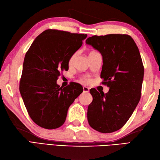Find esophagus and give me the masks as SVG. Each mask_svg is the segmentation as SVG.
<instances>
[{"label":"esophagus","mask_w":160,"mask_h":160,"mask_svg":"<svg viewBox=\"0 0 160 160\" xmlns=\"http://www.w3.org/2000/svg\"><path fill=\"white\" fill-rule=\"evenodd\" d=\"M83 92L84 93L89 92V88H88L87 87H83Z\"/></svg>","instance_id":"1"}]
</instances>
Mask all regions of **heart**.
Masks as SVG:
<instances>
[{
  "label": "heart",
  "instance_id": "heart-1",
  "mask_svg": "<svg viewBox=\"0 0 160 160\" xmlns=\"http://www.w3.org/2000/svg\"><path fill=\"white\" fill-rule=\"evenodd\" d=\"M75 57H76V53L73 54V55L71 56V58H69V64H71L73 63ZM81 81H82V82H89L90 81V79L88 76H85V77H83V78H81Z\"/></svg>",
  "mask_w": 160,
  "mask_h": 160
}]
</instances>
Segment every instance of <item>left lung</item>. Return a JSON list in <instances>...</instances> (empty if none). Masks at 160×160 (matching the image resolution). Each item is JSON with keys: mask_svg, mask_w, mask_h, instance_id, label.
Wrapping results in <instances>:
<instances>
[{"mask_svg": "<svg viewBox=\"0 0 160 160\" xmlns=\"http://www.w3.org/2000/svg\"><path fill=\"white\" fill-rule=\"evenodd\" d=\"M102 56L100 78L108 92L91 89L93 101L87 110L91 128L103 133L120 129L140 100L144 66L138 47L127 34L93 36L86 40Z\"/></svg>", "mask_w": 160, "mask_h": 160, "instance_id": "1", "label": "left lung"}]
</instances>
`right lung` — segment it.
<instances>
[{"label":"right lung","instance_id":"obj_1","mask_svg":"<svg viewBox=\"0 0 160 160\" xmlns=\"http://www.w3.org/2000/svg\"><path fill=\"white\" fill-rule=\"evenodd\" d=\"M87 37L84 33L47 29L27 52L19 89L30 118L39 127H61L70 105L82 93L80 84L71 82L62 88L56 81L63 70L69 69V58Z\"/></svg>","mask_w":160,"mask_h":160}]
</instances>
